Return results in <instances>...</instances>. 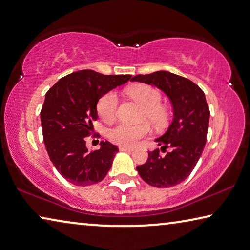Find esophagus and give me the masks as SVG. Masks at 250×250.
<instances>
[{
    "label": "esophagus",
    "mask_w": 250,
    "mask_h": 250,
    "mask_svg": "<svg viewBox=\"0 0 250 250\" xmlns=\"http://www.w3.org/2000/svg\"><path fill=\"white\" fill-rule=\"evenodd\" d=\"M119 149H120L121 151H128V152L133 151V148H129V146H119Z\"/></svg>",
    "instance_id": "esophagus-1"
}]
</instances>
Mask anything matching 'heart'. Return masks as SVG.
Returning a JSON list of instances; mask_svg holds the SVG:
<instances>
[{"label": "heart", "instance_id": "obj_1", "mask_svg": "<svg viewBox=\"0 0 250 250\" xmlns=\"http://www.w3.org/2000/svg\"><path fill=\"white\" fill-rule=\"evenodd\" d=\"M134 100L145 106L144 117L154 125H162L167 120V110L161 104L160 91L149 84H134L126 90ZM119 99L114 91L104 93L97 104L99 117L104 122L113 121L117 117ZM150 133V126L146 124L131 125L119 122L108 131V138L113 144L120 146H133Z\"/></svg>", "mask_w": 250, "mask_h": 250}]
</instances>
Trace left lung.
I'll return each instance as SVG.
<instances>
[{
	"mask_svg": "<svg viewBox=\"0 0 250 250\" xmlns=\"http://www.w3.org/2000/svg\"><path fill=\"white\" fill-rule=\"evenodd\" d=\"M130 81L157 86L173 106L172 124L156 139L166 154H159V149L150 151L146 164L137 167L138 172L146 184L157 188L180 184L196 167L207 141L210 111L204 91L189 79L167 71L138 74Z\"/></svg>",
	"mask_w": 250,
	"mask_h": 250,
	"instance_id": "obj_1",
	"label": "left lung"
}]
</instances>
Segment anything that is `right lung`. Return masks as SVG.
<instances>
[{
    "label": "right lung",
    "mask_w": 250,
    "mask_h": 250,
    "mask_svg": "<svg viewBox=\"0 0 250 250\" xmlns=\"http://www.w3.org/2000/svg\"><path fill=\"white\" fill-rule=\"evenodd\" d=\"M130 78L81 70L63 77L46 92L41 110L43 141L54 167L71 184H98L110 170L118 146L101 141L100 149L89 152L85 137L92 134L99 99Z\"/></svg>",
    "instance_id": "add662e5"
}]
</instances>
